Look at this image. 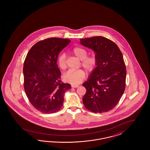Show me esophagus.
Listing matches in <instances>:
<instances>
[{"label":"esophagus","instance_id":"obj_1","mask_svg":"<svg viewBox=\"0 0 150 150\" xmlns=\"http://www.w3.org/2000/svg\"><path fill=\"white\" fill-rule=\"evenodd\" d=\"M72 88H78V85H75V84H74V85H72Z\"/></svg>","mask_w":150,"mask_h":150}]
</instances>
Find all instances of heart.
I'll return each instance as SVG.
<instances>
[{
  "mask_svg": "<svg viewBox=\"0 0 150 150\" xmlns=\"http://www.w3.org/2000/svg\"><path fill=\"white\" fill-rule=\"evenodd\" d=\"M72 52L81 61V65L88 71H92L96 67L97 60L94 56H87L88 52L86 49L76 47H74ZM57 64L58 67L62 70H64L67 67L66 62V54L64 53H61L57 58ZM86 78V72L83 69L76 70H70L66 72L63 79L64 81L73 84L80 83Z\"/></svg>",
  "mask_w": 150,
  "mask_h": 150,
  "instance_id": "b5f03b06",
  "label": "heart"
}]
</instances>
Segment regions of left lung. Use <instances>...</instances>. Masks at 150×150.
Segmentation results:
<instances>
[{
  "mask_svg": "<svg viewBox=\"0 0 150 150\" xmlns=\"http://www.w3.org/2000/svg\"><path fill=\"white\" fill-rule=\"evenodd\" d=\"M80 44L94 50L96 67L83 84L86 92L83 102L94 113L107 112L118 103L125 88L127 70L118 46L103 36L80 39Z\"/></svg>",
  "mask_w": 150,
  "mask_h": 150,
  "instance_id": "obj_1",
  "label": "left lung"
}]
</instances>
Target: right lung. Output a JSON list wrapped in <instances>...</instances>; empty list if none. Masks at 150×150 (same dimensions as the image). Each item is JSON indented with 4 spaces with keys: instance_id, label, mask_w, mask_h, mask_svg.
<instances>
[{
    "instance_id": "obj_1",
    "label": "right lung",
    "mask_w": 150,
    "mask_h": 150,
    "mask_svg": "<svg viewBox=\"0 0 150 150\" xmlns=\"http://www.w3.org/2000/svg\"><path fill=\"white\" fill-rule=\"evenodd\" d=\"M70 40L50 38L38 42L30 50L24 61V89L31 105L44 114L56 112L63 106L64 93L71 85L60 80L57 64L59 52Z\"/></svg>"
}]
</instances>
